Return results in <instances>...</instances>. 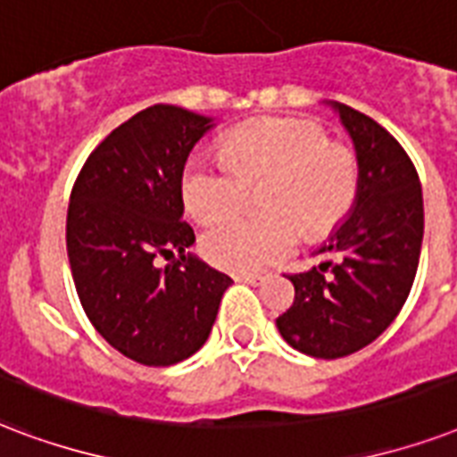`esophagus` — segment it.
Masks as SVG:
<instances>
[{"mask_svg": "<svg viewBox=\"0 0 457 457\" xmlns=\"http://www.w3.org/2000/svg\"><path fill=\"white\" fill-rule=\"evenodd\" d=\"M237 280L239 283H246V285H261L266 278L263 275H252V273H246V275H237Z\"/></svg>", "mask_w": 457, "mask_h": 457, "instance_id": "34e87169", "label": "esophagus"}]
</instances>
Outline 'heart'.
Masks as SVG:
<instances>
[{"instance_id": "obj_1", "label": "heart", "mask_w": 457, "mask_h": 457, "mask_svg": "<svg viewBox=\"0 0 457 457\" xmlns=\"http://www.w3.org/2000/svg\"><path fill=\"white\" fill-rule=\"evenodd\" d=\"M225 158H191L182 179L184 205L196 220L234 214L249 188L270 183L268 223L222 221L201 239L204 253L232 273H256L287 259L306 235L333 232L354 208L360 162L353 148L328 141L319 121L266 117L229 131Z\"/></svg>"}]
</instances>
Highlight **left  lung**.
<instances>
[{
    "label": "left lung",
    "instance_id": "obj_1",
    "mask_svg": "<svg viewBox=\"0 0 457 457\" xmlns=\"http://www.w3.org/2000/svg\"><path fill=\"white\" fill-rule=\"evenodd\" d=\"M360 162V194L347 220L316 253L326 259L287 275L295 302L278 330L299 353L337 360L374 343L412 290L424 237L420 174L405 148L367 114L333 103Z\"/></svg>",
    "mask_w": 457,
    "mask_h": 457
}]
</instances>
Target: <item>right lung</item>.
Segmentation results:
<instances>
[{
	"label": "right lung",
	"instance_id": "add662e5",
	"mask_svg": "<svg viewBox=\"0 0 457 457\" xmlns=\"http://www.w3.org/2000/svg\"><path fill=\"white\" fill-rule=\"evenodd\" d=\"M211 127V117L177 104L145 107L90 153L69 198L66 253L83 312L145 367L198 353L232 285L187 253L196 237L182 220V174ZM160 255L175 259L158 267Z\"/></svg>",
	"mask_w": 457,
	"mask_h": 457
}]
</instances>
